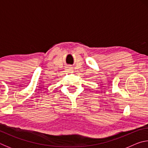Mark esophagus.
<instances>
[{"mask_svg": "<svg viewBox=\"0 0 148 148\" xmlns=\"http://www.w3.org/2000/svg\"><path fill=\"white\" fill-rule=\"evenodd\" d=\"M66 71L71 72V71H72V67H71V66H68V67H66Z\"/></svg>", "mask_w": 148, "mask_h": 148, "instance_id": "obj_1", "label": "esophagus"}]
</instances>
